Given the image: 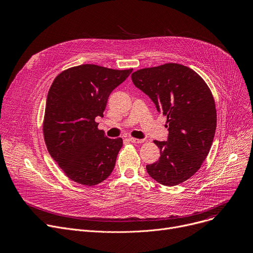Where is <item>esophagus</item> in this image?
Listing matches in <instances>:
<instances>
[{
  "label": "esophagus",
  "instance_id": "esophagus-1",
  "mask_svg": "<svg viewBox=\"0 0 253 253\" xmlns=\"http://www.w3.org/2000/svg\"><path fill=\"white\" fill-rule=\"evenodd\" d=\"M129 141L132 143H143L144 140L143 139H137V138H129Z\"/></svg>",
  "mask_w": 253,
  "mask_h": 253
}]
</instances>
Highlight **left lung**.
Here are the masks:
<instances>
[{
	"label": "left lung",
	"mask_w": 253,
	"mask_h": 253,
	"mask_svg": "<svg viewBox=\"0 0 253 253\" xmlns=\"http://www.w3.org/2000/svg\"><path fill=\"white\" fill-rule=\"evenodd\" d=\"M131 78L167 117L168 139L153 141L161 155L146 166L148 174L165 186L186 181L200 169L215 134L217 117L209 87L195 71L176 63L140 69Z\"/></svg>",
	"instance_id": "obj_1"
}]
</instances>
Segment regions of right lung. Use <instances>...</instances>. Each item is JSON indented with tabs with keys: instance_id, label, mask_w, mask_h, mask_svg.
Wrapping results in <instances>:
<instances>
[{
	"instance_id": "add662e5",
	"label": "right lung",
	"mask_w": 253,
	"mask_h": 253,
	"mask_svg": "<svg viewBox=\"0 0 253 253\" xmlns=\"http://www.w3.org/2000/svg\"><path fill=\"white\" fill-rule=\"evenodd\" d=\"M132 71L84 64L61 72L49 89L46 146L66 176L79 184L97 185L114 169L122 138L106 137L95 119L103 117L108 97Z\"/></svg>"
}]
</instances>
